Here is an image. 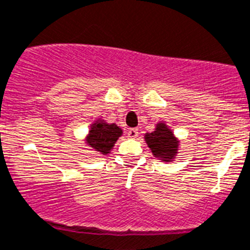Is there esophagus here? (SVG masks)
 <instances>
[{"mask_svg": "<svg viewBox=\"0 0 250 250\" xmlns=\"http://www.w3.org/2000/svg\"><path fill=\"white\" fill-rule=\"evenodd\" d=\"M138 133L139 132L137 128H130V129L128 130V137H129V138H137Z\"/></svg>", "mask_w": 250, "mask_h": 250, "instance_id": "obj_1", "label": "esophagus"}]
</instances>
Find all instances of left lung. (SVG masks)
Masks as SVG:
<instances>
[{
	"mask_svg": "<svg viewBox=\"0 0 250 250\" xmlns=\"http://www.w3.org/2000/svg\"><path fill=\"white\" fill-rule=\"evenodd\" d=\"M145 138L148 147L157 158H161L164 162H170L177 154L178 141L167 125L158 123L156 125V130L146 133Z\"/></svg>",
	"mask_w": 250,
	"mask_h": 250,
	"instance_id": "obj_1",
	"label": "left lung"
}]
</instances>
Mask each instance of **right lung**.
<instances>
[{"mask_svg": "<svg viewBox=\"0 0 250 250\" xmlns=\"http://www.w3.org/2000/svg\"><path fill=\"white\" fill-rule=\"evenodd\" d=\"M122 133V129L114 123L109 125L104 121L98 120L91 125L88 137H87V145L91 146L94 150L100 152L101 154H108Z\"/></svg>", "mask_w": 250, "mask_h": 250, "instance_id": "right-lung-1", "label": "right lung"}]
</instances>
